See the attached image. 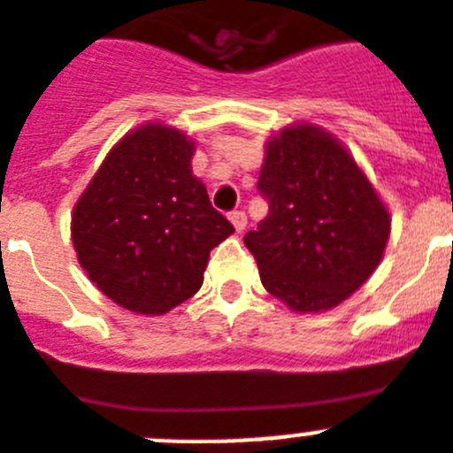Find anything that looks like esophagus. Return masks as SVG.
Returning a JSON list of instances; mask_svg holds the SVG:
<instances>
[{
	"mask_svg": "<svg viewBox=\"0 0 453 453\" xmlns=\"http://www.w3.org/2000/svg\"><path fill=\"white\" fill-rule=\"evenodd\" d=\"M229 219H231V224H234V229L238 231V234H241V231H245V226H247V215H245V212H242V211L231 212Z\"/></svg>",
	"mask_w": 453,
	"mask_h": 453,
	"instance_id": "34e87169",
	"label": "esophagus"
}]
</instances>
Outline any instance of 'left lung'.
Listing matches in <instances>:
<instances>
[{
  "mask_svg": "<svg viewBox=\"0 0 453 453\" xmlns=\"http://www.w3.org/2000/svg\"><path fill=\"white\" fill-rule=\"evenodd\" d=\"M258 189L268 215L245 235L265 291L297 314L348 300L380 265L392 231L385 201L350 150L314 123L265 142Z\"/></svg>",
  "mask_w": 453,
  "mask_h": 453,
  "instance_id": "obj_1",
  "label": "left lung"
}]
</instances>
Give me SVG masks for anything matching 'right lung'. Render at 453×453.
Segmentation results:
<instances>
[{
  "instance_id": "add662e5",
  "label": "right lung",
  "mask_w": 453,
  "mask_h": 453,
  "mask_svg": "<svg viewBox=\"0 0 453 453\" xmlns=\"http://www.w3.org/2000/svg\"><path fill=\"white\" fill-rule=\"evenodd\" d=\"M195 142L149 121L123 134L77 199L71 238L87 277L119 307L162 316L203 284L234 226L192 173Z\"/></svg>"
}]
</instances>
